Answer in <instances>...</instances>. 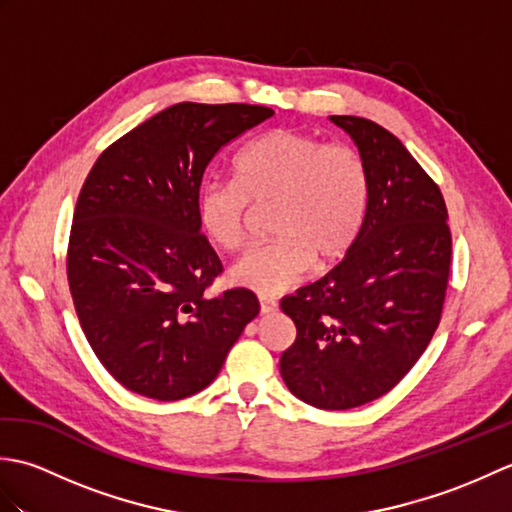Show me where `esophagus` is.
Segmentation results:
<instances>
[{
	"label": "esophagus",
	"instance_id": "1",
	"mask_svg": "<svg viewBox=\"0 0 512 512\" xmlns=\"http://www.w3.org/2000/svg\"><path fill=\"white\" fill-rule=\"evenodd\" d=\"M277 310V301L273 297H259V312L273 314Z\"/></svg>",
	"mask_w": 512,
	"mask_h": 512
}]
</instances>
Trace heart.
I'll return each mask as SVG.
<instances>
[{
  "label": "heart",
  "instance_id": "heart-1",
  "mask_svg": "<svg viewBox=\"0 0 512 512\" xmlns=\"http://www.w3.org/2000/svg\"><path fill=\"white\" fill-rule=\"evenodd\" d=\"M369 173L350 145L273 129L235 158V180H206L195 215L211 242L235 253L246 242L250 204H275L270 231L277 239L237 259L231 281L264 297L286 292L306 277L314 259L330 266L347 255L365 220Z\"/></svg>",
  "mask_w": 512,
  "mask_h": 512
}]
</instances>
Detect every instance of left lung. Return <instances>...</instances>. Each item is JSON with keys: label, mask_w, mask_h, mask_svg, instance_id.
<instances>
[{"label": "left lung", "mask_w": 512, "mask_h": 512, "mask_svg": "<svg viewBox=\"0 0 512 512\" xmlns=\"http://www.w3.org/2000/svg\"><path fill=\"white\" fill-rule=\"evenodd\" d=\"M369 173V200L343 262L281 301L297 339L279 369L299 400L354 409L396 387L427 350L451 266L449 213L438 184L405 145L367 118L330 116Z\"/></svg>", "instance_id": "1"}]
</instances>
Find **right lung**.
I'll use <instances>...</instances> for the list:
<instances>
[{"label":"right lung","mask_w":512,"mask_h":512,"mask_svg":"<svg viewBox=\"0 0 512 512\" xmlns=\"http://www.w3.org/2000/svg\"><path fill=\"white\" fill-rule=\"evenodd\" d=\"M275 112L178 103L107 147L79 193L68 281L85 339L118 383L154 400L209 387L259 314L246 288L204 290L222 273L195 198L224 145Z\"/></svg>","instance_id":"right-lung-1"}]
</instances>
